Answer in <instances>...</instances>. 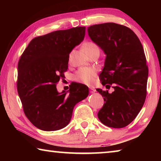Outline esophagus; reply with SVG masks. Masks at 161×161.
I'll return each instance as SVG.
<instances>
[{
    "label": "esophagus",
    "mask_w": 161,
    "mask_h": 161,
    "mask_svg": "<svg viewBox=\"0 0 161 161\" xmlns=\"http://www.w3.org/2000/svg\"><path fill=\"white\" fill-rule=\"evenodd\" d=\"M89 92H90V93L93 94L95 92H96V89L93 88V87H89Z\"/></svg>",
    "instance_id": "1"
}]
</instances>
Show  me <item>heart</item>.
Returning <instances> with one entry per match:
<instances>
[{"instance_id":"obj_1","label":"heart","mask_w":161,"mask_h":161,"mask_svg":"<svg viewBox=\"0 0 161 161\" xmlns=\"http://www.w3.org/2000/svg\"><path fill=\"white\" fill-rule=\"evenodd\" d=\"M98 47L95 43L92 42H87L84 43V49L87 53H89L94 49ZM95 76V71L92 68L82 67L77 70L75 75V80L79 81H81L84 84H90L93 83Z\"/></svg>"}]
</instances>
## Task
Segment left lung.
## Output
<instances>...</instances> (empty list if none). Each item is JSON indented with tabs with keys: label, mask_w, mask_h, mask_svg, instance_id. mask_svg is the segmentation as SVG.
Returning a JSON list of instances; mask_svg holds the SVG:
<instances>
[{
	"label": "left lung",
	"mask_w": 161,
	"mask_h": 161,
	"mask_svg": "<svg viewBox=\"0 0 161 161\" xmlns=\"http://www.w3.org/2000/svg\"><path fill=\"white\" fill-rule=\"evenodd\" d=\"M87 31L106 54L99 75L102 85L114 89L111 94L97 89L105 102L98 118L107 126L124 128L135 119L146 100L148 69L143 46L133 31L119 24H98Z\"/></svg>",
	"instance_id": "left-lung-1"
}]
</instances>
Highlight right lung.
<instances>
[{
  "label": "right lung",
  "instance_id": "right-lung-1",
  "mask_svg": "<svg viewBox=\"0 0 161 161\" xmlns=\"http://www.w3.org/2000/svg\"><path fill=\"white\" fill-rule=\"evenodd\" d=\"M85 28L76 27L35 37L19 59L18 93L25 116L37 129H63L76 103L88 96V87L83 84L72 83L69 90L61 93L56 88L68 69L69 53L84 40Z\"/></svg>",
  "mask_w": 161,
  "mask_h": 161
}]
</instances>
